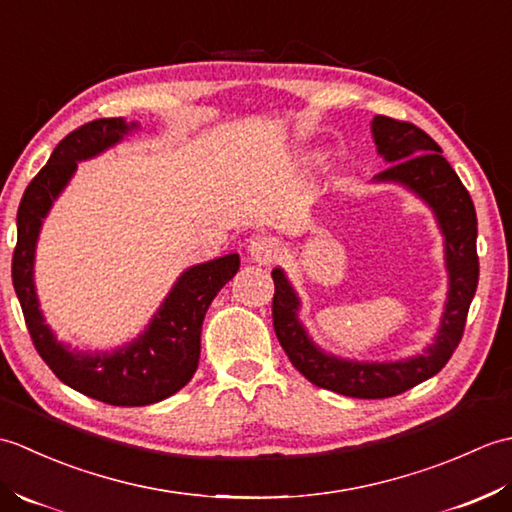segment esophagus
Here are the masks:
<instances>
[{"label": "esophagus", "instance_id": "1", "mask_svg": "<svg viewBox=\"0 0 512 512\" xmlns=\"http://www.w3.org/2000/svg\"><path fill=\"white\" fill-rule=\"evenodd\" d=\"M279 253H281V244L275 237L259 235V237L250 239V244H248V255L257 264H273L279 257Z\"/></svg>", "mask_w": 512, "mask_h": 512}]
</instances>
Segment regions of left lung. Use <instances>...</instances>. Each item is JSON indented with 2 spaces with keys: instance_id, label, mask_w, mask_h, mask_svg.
<instances>
[{
  "instance_id": "8db88e82",
  "label": "left lung",
  "mask_w": 512,
  "mask_h": 512,
  "mask_svg": "<svg viewBox=\"0 0 512 512\" xmlns=\"http://www.w3.org/2000/svg\"><path fill=\"white\" fill-rule=\"evenodd\" d=\"M372 134L389 167L374 182H398L427 202L444 235L449 295L436 341L424 354L389 363L345 361L325 354L310 341L299 321V297L281 268L273 270V325L290 363L312 385L352 398H389L436 376L460 345L466 314L477 290V215L469 191L442 156L440 145L420 127L389 116H374Z\"/></svg>"
}]
</instances>
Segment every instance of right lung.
I'll return each mask as SVG.
<instances>
[{"mask_svg":"<svg viewBox=\"0 0 512 512\" xmlns=\"http://www.w3.org/2000/svg\"><path fill=\"white\" fill-rule=\"evenodd\" d=\"M132 129H138V123L96 118L54 147L48 165L30 180L19 202L13 253V286L39 356L61 383L114 407L154 405L189 383L200 361L204 314L239 268V255L231 253L184 270L147 330L112 354L72 352L57 341L43 321L32 279L41 222L74 176L76 162L99 156Z\"/></svg>","mask_w":512,"mask_h":512,"instance_id":"right-lung-1","label":"right lung"}]
</instances>
